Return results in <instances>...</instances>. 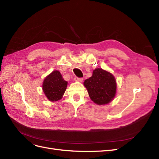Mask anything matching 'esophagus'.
<instances>
[{
	"label": "esophagus",
	"mask_w": 159,
	"mask_h": 159,
	"mask_svg": "<svg viewBox=\"0 0 159 159\" xmlns=\"http://www.w3.org/2000/svg\"><path fill=\"white\" fill-rule=\"evenodd\" d=\"M74 80L75 81H79V82H81V81H83V78H77V77H75V78H74Z\"/></svg>",
	"instance_id": "1"
}]
</instances>
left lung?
I'll return each mask as SVG.
<instances>
[{
	"mask_svg": "<svg viewBox=\"0 0 159 159\" xmlns=\"http://www.w3.org/2000/svg\"><path fill=\"white\" fill-rule=\"evenodd\" d=\"M84 85L90 99L97 105L108 104L116 94V80L112 74L102 68L95 69L92 76L85 80Z\"/></svg>",
	"mask_w": 159,
	"mask_h": 159,
	"instance_id": "left-lung-1",
	"label": "left lung"
}]
</instances>
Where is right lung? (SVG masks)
<instances>
[{"label":"right lung","instance_id":"add662e5","mask_svg":"<svg viewBox=\"0 0 159 159\" xmlns=\"http://www.w3.org/2000/svg\"><path fill=\"white\" fill-rule=\"evenodd\" d=\"M68 81L64 80L60 72L53 71L47 75L42 84V90L46 97L50 102H57L63 97L67 88Z\"/></svg>","mask_w":159,"mask_h":159}]
</instances>
